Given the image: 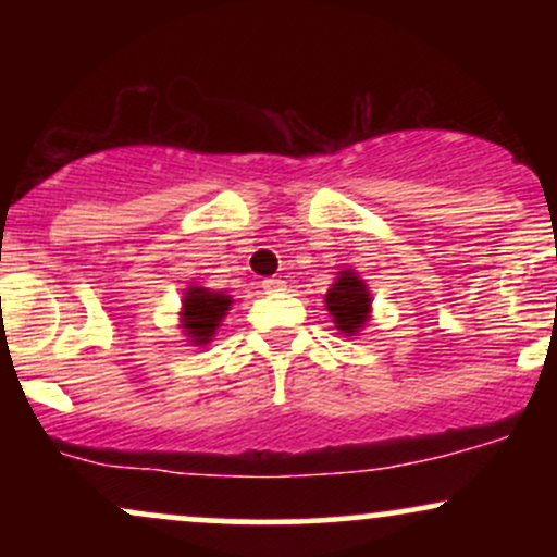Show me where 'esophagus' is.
Listing matches in <instances>:
<instances>
[{
	"label": "esophagus",
	"instance_id": "obj_1",
	"mask_svg": "<svg viewBox=\"0 0 557 557\" xmlns=\"http://www.w3.org/2000/svg\"><path fill=\"white\" fill-rule=\"evenodd\" d=\"M261 287H264L267 293H280V290H285V280H280V277H267L264 283H261Z\"/></svg>",
	"mask_w": 557,
	"mask_h": 557
}]
</instances>
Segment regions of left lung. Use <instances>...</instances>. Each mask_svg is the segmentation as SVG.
<instances>
[{"label":"left lung","instance_id":"obj_1","mask_svg":"<svg viewBox=\"0 0 557 557\" xmlns=\"http://www.w3.org/2000/svg\"><path fill=\"white\" fill-rule=\"evenodd\" d=\"M335 327L343 335H359L372 314V293L354 270H343L324 296Z\"/></svg>","mask_w":557,"mask_h":557}]
</instances>
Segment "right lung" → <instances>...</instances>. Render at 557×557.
Listing matches in <instances>:
<instances>
[{
	"label": "right lung",
	"instance_id": "obj_1",
	"mask_svg": "<svg viewBox=\"0 0 557 557\" xmlns=\"http://www.w3.org/2000/svg\"><path fill=\"white\" fill-rule=\"evenodd\" d=\"M233 306V298L225 293H214L209 287L190 285L183 296V311H181V327L185 335L190 337L194 345H207L214 337L216 327L225 319V314Z\"/></svg>",
	"mask_w": 557,
	"mask_h": 557
}]
</instances>
